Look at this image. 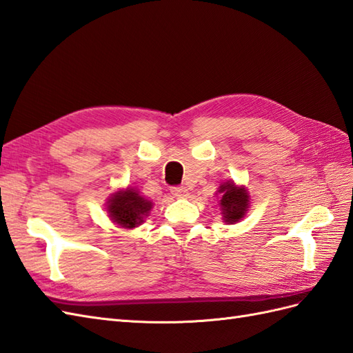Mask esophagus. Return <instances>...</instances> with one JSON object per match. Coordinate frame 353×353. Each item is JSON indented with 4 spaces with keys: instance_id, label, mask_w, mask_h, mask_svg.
Segmentation results:
<instances>
[{
    "instance_id": "obj_1",
    "label": "esophagus",
    "mask_w": 353,
    "mask_h": 353,
    "mask_svg": "<svg viewBox=\"0 0 353 353\" xmlns=\"http://www.w3.org/2000/svg\"><path fill=\"white\" fill-rule=\"evenodd\" d=\"M171 194H173V196L176 198H186L189 195V191L185 186H174L171 188Z\"/></svg>"
}]
</instances>
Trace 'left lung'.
I'll list each match as a JSON object with an SVG mask.
<instances>
[{"label":"left lung","mask_w":353,"mask_h":353,"mask_svg":"<svg viewBox=\"0 0 353 353\" xmlns=\"http://www.w3.org/2000/svg\"><path fill=\"white\" fill-rule=\"evenodd\" d=\"M221 198L222 219L227 223L241 221L249 209V194L243 186H236L232 182L222 183L218 191Z\"/></svg>","instance_id":"1"}]
</instances>
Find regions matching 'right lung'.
<instances>
[{
  "label": "right lung",
  "instance_id": "obj_1",
  "mask_svg": "<svg viewBox=\"0 0 353 353\" xmlns=\"http://www.w3.org/2000/svg\"><path fill=\"white\" fill-rule=\"evenodd\" d=\"M152 209V203L139 194L137 189L126 188L114 192L107 201V212L114 223L122 228H135Z\"/></svg>",
  "mask_w": 353,
  "mask_h": 353
}]
</instances>
